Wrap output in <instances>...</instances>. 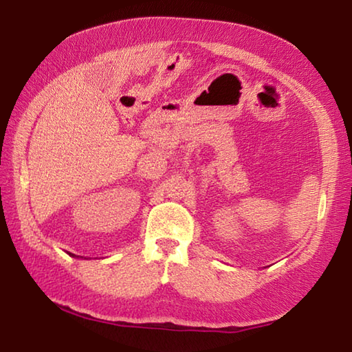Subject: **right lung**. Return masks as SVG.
Returning a JSON list of instances; mask_svg holds the SVG:
<instances>
[{"instance_id": "1", "label": "right lung", "mask_w": 352, "mask_h": 352, "mask_svg": "<svg viewBox=\"0 0 352 352\" xmlns=\"http://www.w3.org/2000/svg\"><path fill=\"white\" fill-rule=\"evenodd\" d=\"M72 256H73V254H72Z\"/></svg>"}]
</instances>
